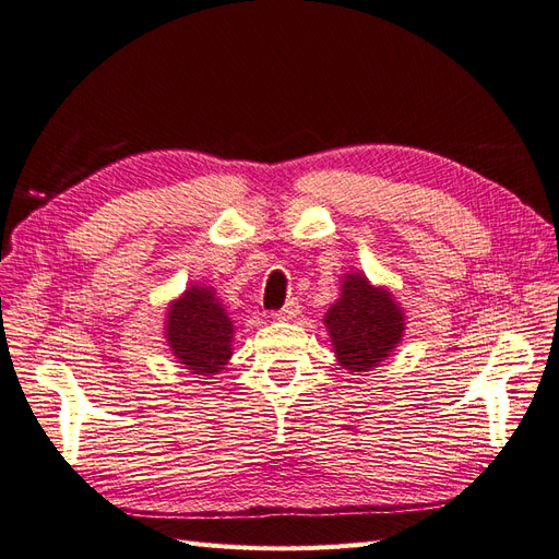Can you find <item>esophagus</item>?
Returning <instances> with one entry per match:
<instances>
[{
    "mask_svg": "<svg viewBox=\"0 0 559 559\" xmlns=\"http://www.w3.org/2000/svg\"><path fill=\"white\" fill-rule=\"evenodd\" d=\"M297 313H299V302H297V297H290L288 302L283 305V309L274 313V319H278V321H293Z\"/></svg>",
    "mask_w": 559,
    "mask_h": 559,
    "instance_id": "obj_1",
    "label": "esophagus"
}]
</instances>
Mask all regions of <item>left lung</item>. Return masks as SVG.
<instances>
[{"instance_id": "1", "label": "left lung", "mask_w": 559, "mask_h": 559, "mask_svg": "<svg viewBox=\"0 0 559 559\" xmlns=\"http://www.w3.org/2000/svg\"><path fill=\"white\" fill-rule=\"evenodd\" d=\"M340 366L359 376L378 368L404 337V311L390 290L364 274H347L342 295L323 319Z\"/></svg>"}]
</instances>
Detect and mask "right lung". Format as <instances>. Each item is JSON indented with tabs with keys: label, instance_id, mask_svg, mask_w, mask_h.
I'll list each match as a JSON object with an SVG mask.
<instances>
[{
	"label": "right lung",
	"instance_id": "add662e5",
	"mask_svg": "<svg viewBox=\"0 0 559 559\" xmlns=\"http://www.w3.org/2000/svg\"><path fill=\"white\" fill-rule=\"evenodd\" d=\"M165 337L171 354L195 378L217 376L231 359L234 321L226 317L224 305L205 285L189 290L167 309Z\"/></svg>",
	"mask_w": 559,
	"mask_h": 559
}]
</instances>
